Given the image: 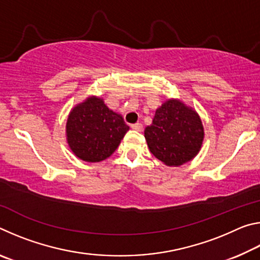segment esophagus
I'll list each match as a JSON object with an SVG mask.
<instances>
[{
    "instance_id": "obj_1",
    "label": "esophagus",
    "mask_w": 260,
    "mask_h": 260,
    "mask_svg": "<svg viewBox=\"0 0 260 260\" xmlns=\"http://www.w3.org/2000/svg\"><path fill=\"white\" fill-rule=\"evenodd\" d=\"M132 128H133L134 131L141 132V131L143 129V126H142V124H141V122H136V124H133V125H132Z\"/></svg>"
}]
</instances>
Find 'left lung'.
<instances>
[{"label":"left lung","instance_id":"left-lung-1","mask_svg":"<svg viewBox=\"0 0 260 260\" xmlns=\"http://www.w3.org/2000/svg\"><path fill=\"white\" fill-rule=\"evenodd\" d=\"M148 148L167 166H180L200 152L204 127L200 114L181 100L169 99L156 110L152 124L144 129Z\"/></svg>","mask_w":260,"mask_h":260}]
</instances>
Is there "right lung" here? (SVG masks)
Returning <instances> with one entry per match:
<instances>
[{
	"label": "right lung",
	"instance_id": "add662e5",
	"mask_svg": "<svg viewBox=\"0 0 260 260\" xmlns=\"http://www.w3.org/2000/svg\"><path fill=\"white\" fill-rule=\"evenodd\" d=\"M128 129L120 113L110 110L103 99L91 95L70 111L65 134L74 156L99 162L116 151Z\"/></svg>",
	"mask_w": 260,
	"mask_h": 260
}]
</instances>
